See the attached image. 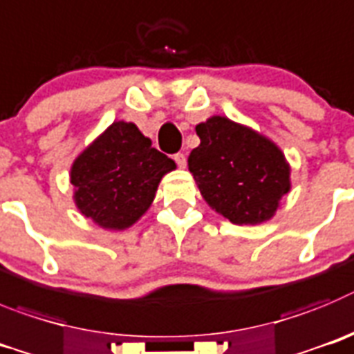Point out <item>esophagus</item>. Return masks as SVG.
Listing matches in <instances>:
<instances>
[{"mask_svg": "<svg viewBox=\"0 0 354 354\" xmlns=\"http://www.w3.org/2000/svg\"><path fill=\"white\" fill-rule=\"evenodd\" d=\"M173 158H174V162L178 164V167H181V169H183L185 165H187V157H185V153H176Z\"/></svg>", "mask_w": 354, "mask_h": 354, "instance_id": "34e87169", "label": "esophagus"}]
</instances>
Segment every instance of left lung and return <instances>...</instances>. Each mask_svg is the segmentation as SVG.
<instances>
[{"label":"left lung","mask_w":354,"mask_h":354,"mask_svg":"<svg viewBox=\"0 0 354 354\" xmlns=\"http://www.w3.org/2000/svg\"><path fill=\"white\" fill-rule=\"evenodd\" d=\"M196 132L201 145L190 151L189 171L209 208L238 225L270 221L291 190L282 149L225 116L208 118Z\"/></svg>","instance_id":"1"}]
</instances>
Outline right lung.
Masks as SVG:
<instances>
[{
    "label": "right lung",
    "instance_id": "add662e5",
    "mask_svg": "<svg viewBox=\"0 0 354 354\" xmlns=\"http://www.w3.org/2000/svg\"><path fill=\"white\" fill-rule=\"evenodd\" d=\"M174 169L133 123L114 122L72 164L74 203L98 227L123 231L148 212L160 180Z\"/></svg>",
    "mask_w": 354,
    "mask_h": 354
}]
</instances>
